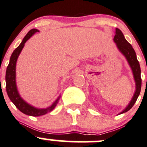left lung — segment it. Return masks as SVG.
I'll return each mask as SVG.
<instances>
[{"label":"left lung","instance_id":"1","mask_svg":"<svg viewBox=\"0 0 147 147\" xmlns=\"http://www.w3.org/2000/svg\"><path fill=\"white\" fill-rule=\"evenodd\" d=\"M114 41L117 43V48L120 51L121 53L126 57L132 72H133L134 78L135 83H136V91L134 94L133 98L131 100L129 105L125 108L123 111L120 113V114L126 112L133 107L135 102L137 100L138 96H139L142 87V78H141V69L139 61L136 59V55L135 51L134 50L131 45L126 40L124 36L121 32V30L119 28H116L115 36L114 38Z\"/></svg>","mask_w":147,"mask_h":147}]
</instances>
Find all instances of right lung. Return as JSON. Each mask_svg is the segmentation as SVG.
<instances>
[{"instance_id":"1","label":"right lung","mask_w":147,"mask_h":147,"mask_svg":"<svg viewBox=\"0 0 147 147\" xmlns=\"http://www.w3.org/2000/svg\"><path fill=\"white\" fill-rule=\"evenodd\" d=\"M36 32H39L37 29H31L29 30L28 33L26 34L24 38L23 39L21 44L13 51L12 55L10 59L9 64L6 69V74H5V82H6V91L8 94V97L16 107L19 111L26 115L32 116V117H39V116L44 115L48 112L51 111L53 109L56 107V104L59 102L61 96L55 101V102L52 104L51 107L46 109H37L32 107L30 104L26 103L19 95L18 89L16 86V61L18 59L20 53L22 51L23 48L24 47L25 43Z\"/></svg>"}]
</instances>
